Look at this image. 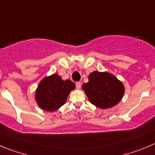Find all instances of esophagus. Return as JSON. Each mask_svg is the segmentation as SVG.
Instances as JSON below:
<instances>
[{
  "instance_id": "34e87169",
  "label": "esophagus",
  "mask_w": 155,
  "mask_h": 155,
  "mask_svg": "<svg viewBox=\"0 0 155 155\" xmlns=\"http://www.w3.org/2000/svg\"><path fill=\"white\" fill-rule=\"evenodd\" d=\"M81 85H82V84H81L80 82H76V88H77V89H79V88H81Z\"/></svg>"
}]
</instances>
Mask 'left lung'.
I'll return each mask as SVG.
<instances>
[{"instance_id":"left-lung-1","label":"left lung","mask_w":155,"mask_h":155,"mask_svg":"<svg viewBox=\"0 0 155 155\" xmlns=\"http://www.w3.org/2000/svg\"><path fill=\"white\" fill-rule=\"evenodd\" d=\"M82 88L89 101L101 109L117 104L125 92L124 83L107 72L93 71L88 75V82Z\"/></svg>"}]
</instances>
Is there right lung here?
Listing matches in <instances>:
<instances>
[{
    "instance_id": "add662e5",
    "label": "right lung",
    "mask_w": 155,
    "mask_h": 155,
    "mask_svg": "<svg viewBox=\"0 0 155 155\" xmlns=\"http://www.w3.org/2000/svg\"><path fill=\"white\" fill-rule=\"evenodd\" d=\"M76 88L70 79L63 80L58 73L46 76L39 82L35 93L36 103L45 111H55L65 104L70 91Z\"/></svg>"
}]
</instances>
